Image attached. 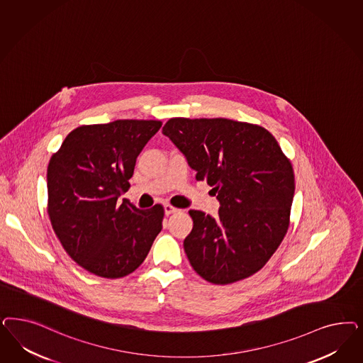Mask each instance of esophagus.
Instances as JSON below:
<instances>
[{
  "mask_svg": "<svg viewBox=\"0 0 363 363\" xmlns=\"http://www.w3.org/2000/svg\"><path fill=\"white\" fill-rule=\"evenodd\" d=\"M179 208H176L174 206H171V204H164V212H165V215H171V213H175V212H179Z\"/></svg>",
  "mask_w": 363,
  "mask_h": 363,
  "instance_id": "34e87169",
  "label": "esophagus"
}]
</instances>
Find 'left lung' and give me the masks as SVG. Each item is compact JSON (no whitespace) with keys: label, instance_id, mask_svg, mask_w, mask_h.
I'll return each instance as SVG.
<instances>
[{"label":"left lung","instance_id":"obj_1","mask_svg":"<svg viewBox=\"0 0 363 363\" xmlns=\"http://www.w3.org/2000/svg\"><path fill=\"white\" fill-rule=\"evenodd\" d=\"M163 133L220 201L219 215L189 210L184 251L206 281L230 284L262 269L287 234L295 191L290 159L269 130L228 118H169Z\"/></svg>","mask_w":363,"mask_h":363}]
</instances>
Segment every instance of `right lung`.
<instances>
[{"label": "right lung", "instance_id": "right-lung-1", "mask_svg": "<svg viewBox=\"0 0 363 363\" xmlns=\"http://www.w3.org/2000/svg\"><path fill=\"white\" fill-rule=\"evenodd\" d=\"M159 120H116L73 129L48 164V215L79 266L101 278L140 266L162 231L164 208L139 210L118 196L130 187L136 159Z\"/></svg>", "mask_w": 363, "mask_h": 363}]
</instances>
